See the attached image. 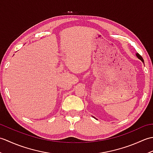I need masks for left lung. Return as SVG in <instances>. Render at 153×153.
<instances>
[{
  "label": "left lung",
  "mask_w": 153,
  "mask_h": 153,
  "mask_svg": "<svg viewBox=\"0 0 153 153\" xmlns=\"http://www.w3.org/2000/svg\"><path fill=\"white\" fill-rule=\"evenodd\" d=\"M136 56H137V57L139 58V59H140L143 62V63H144V60H143V58H142V56H141L140 54H139V53H136ZM94 118H95V117H94Z\"/></svg>",
  "instance_id": "left-lung-1"
}]
</instances>
